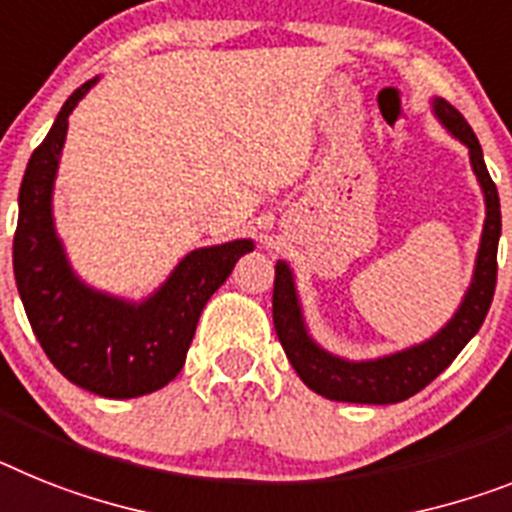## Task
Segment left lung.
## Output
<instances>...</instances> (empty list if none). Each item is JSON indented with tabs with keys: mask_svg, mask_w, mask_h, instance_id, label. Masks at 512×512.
I'll use <instances>...</instances> for the list:
<instances>
[{
	"mask_svg": "<svg viewBox=\"0 0 512 512\" xmlns=\"http://www.w3.org/2000/svg\"><path fill=\"white\" fill-rule=\"evenodd\" d=\"M432 106H435L437 119L448 127L450 135L458 137L468 148L471 166H474L476 179L482 184L484 203H487V218H484L474 278H471V286H468L453 320L419 346L382 356V359H369V362H349V359L328 354L309 338L302 307H299V296L294 289V276L283 260L276 263L273 325H276L278 341H281L291 367L296 369V375L302 377L304 385L330 398V401L382 406V403L406 401L419 390H424L442 369H448V364L461 354L463 346L479 333L489 312V304H492V296H495L497 242H500L502 231L500 195H497L495 182H492L487 163H484L482 145H479L474 130L468 127L461 111L442 98H435Z\"/></svg>",
	"mask_w": 512,
	"mask_h": 512,
	"instance_id": "8db88e82",
	"label": "left lung"
}]
</instances>
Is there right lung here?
I'll use <instances>...</instances> for the list:
<instances>
[{
  "label": "right lung",
  "mask_w": 512,
  "mask_h": 512,
  "mask_svg": "<svg viewBox=\"0 0 512 512\" xmlns=\"http://www.w3.org/2000/svg\"><path fill=\"white\" fill-rule=\"evenodd\" d=\"M83 83L64 101L57 122L33 150L20 184L12 268L30 328L64 377L103 398H137L169 385L184 367L200 312L231 276L252 239L195 249L145 302L132 304L85 286L72 273L54 231L51 190L67 119L96 85Z\"/></svg>",
  "instance_id": "add662e5"
}]
</instances>
